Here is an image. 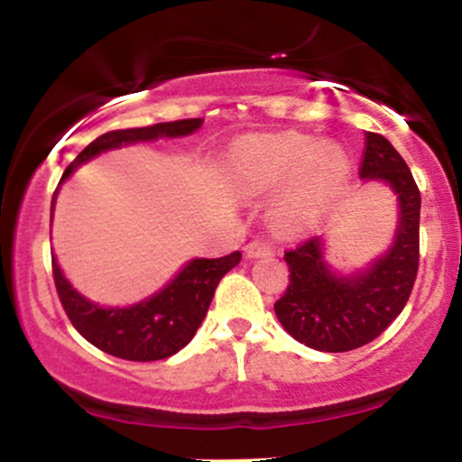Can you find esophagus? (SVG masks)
Wrapping results in <instances>:
<instances>
[{
  "instance_id": "1",
  "label": "esophagus",
  "mask_w": 462,
  "mask_h": 462,
  "mask_svg": "<svg viewBox=\"0 0 462 462\" xmlns=\"http://www.w3.org/2000/svg\"><path fill=\"white\" fill-rule=\"evenodd\" d=\"M273 252V247L269 245L267 241H249L245 245V254L249 258H261V256H269Z\"/></svg>"
}]
</instances>
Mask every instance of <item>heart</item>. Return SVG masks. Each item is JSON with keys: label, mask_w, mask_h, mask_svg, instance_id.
Wrapping results in <instances>:
<instances>
[{"label": "heart", "mask_w": 462, "mask_h": 462, "mask_svg": "<svg viewBox=\"0 0 462 462\" xmlns=\"http://www.w3.org/2000/svg\"><path fill=\"white\" fill-rule=\"evenodd\" d=\"M346 156L332 143L312 147L304 136H272L243 145L235 153L232 173L247 190H264L289 182L275 206L282 226L301 227L317 217L346 176Z\"/></svg>", "instance_id": "heart-1"}]
</instances>
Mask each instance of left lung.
<instances>
[{
  "instance_id": "8db88e82",
  "label": "left lung",
  "mask_w": 462,
  "mask_h": 462,
  "mask_svg": "<svg viewBox=\"0 0 462 462\" xmlns=\"http://www.w3.org/2000/svg\"><path fill=\"white\" fill-rule=\"evenodd\" d=\"M360 178H380L400 198V226L393 247L367 272L334 275L321 258V238L286 249L289 286L273 304L284 330L319 352H349L380 337L404 310L419 269L421 193L404 158L375 132H365Z\"/></svg>"
}]
</instances>
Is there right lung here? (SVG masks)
I'll return each mask as SVG.
<instances>
[{
	"instance_id": "obj_1",
	"label": "right lung",
	"mask_w": 462,
	"mask_h": 462,
	"mask_svg": "<svg viewBox=\"0 0 462 462\" xmlns=\"http://www.w3.org/2000/svg\"><path fill=\"white\" fill-rule=\"evenodd\" d=\"M199 125L201 119H180L145 125V128L106 132L78 153L76 161L62 173V180L99 152L136 141H153L158 136H184L198 130ZM51 210H54V199H51ZM238 263H241V252H232L221 258H195L161 293L130 309H99L84 300L67 282L56 258H51V272L69 321L88 343L110 356L150 363V360L173 356L195 337L213 301L217 284Z\"/></svg>"
}]
</instances>
